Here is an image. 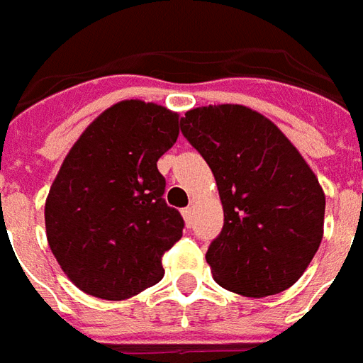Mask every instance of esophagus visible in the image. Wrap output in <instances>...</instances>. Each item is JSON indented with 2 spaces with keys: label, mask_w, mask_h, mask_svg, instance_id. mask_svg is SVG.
I'll return each mask as SVG.
<instances>
[{
  "label": "esophagus",
  "mask_w": 363,
  "mask_h": 363,
  "mask_svg": "<svg viewBox=\"0 0 363 363\" xmlns=\"http://www.w3.org/2000/svg\"><path fill=\"white\" fill-rule=\"evenodd\" d=\"M182 218L186 221V225H192V220H194V208H192V206L184 208V210H182Z\"/></svg>",
  "instance_id": "obj_1"
}]
</instances>
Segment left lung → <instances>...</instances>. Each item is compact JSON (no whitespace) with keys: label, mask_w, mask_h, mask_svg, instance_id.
I'll return each instance as SVG.
<instances>
[{"label":"left lung","mask_w":363,"mask_h":363,"mask_svg":"<svg viewBox=\"0 0 363 363\" xmlns=\"http://www.w3.org/2000/svg\"><path fill=\"white\" fill-rule=\"evenodd\" d=\"M206 159L223 206V229L206 260L221 288L267 297L294 286L315 257L325 192L274 122L243 104H210L181 118Z\"/></svg>","instance_id":"1"}]
</instances>
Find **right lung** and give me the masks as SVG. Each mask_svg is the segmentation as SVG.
I'll use <instances>...</instances> for the list:
<instances>
[{
  "label": "right lung",
  "mask_w": 363,
  "mask_h": 363,
  "mask_svg": "<svg viewBox=\"0 0 363 363\" xmlns=\"http://www.w3.org/2000/svg\"><path fill=\"white\" fill-rule=\"evenodd\" d=\"M177 138V112L132 99L101 112L66 155L44 221L52 255L82 291L122 301L163 278L161 257L184 221L163 198L157 161Z\"/></svg>",
  "instance_id": "right-lung-1"
}]
</instances>
